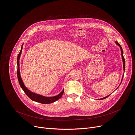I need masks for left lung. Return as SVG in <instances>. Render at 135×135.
<instances>
[{
  "instance_id": "left-lung-1",
  "label": "left lung",
  "mask_w": 135,
  "mask_h": 135,
  "mask_svg": "<svg viewBox=\"0 0 135 135\" xmlns=\"http://www.w3.org/2000/svg\"><path fill=\"white\" fill-rule=\"evenodd\" d=\"M115 43H116V44L117 45H118L120 47V49H121V56H122V61H123V70H124V71H125V59H124V57H123V50H122V47L121 46V45H120V44L117 42V41H115ZM123 75H124V74L123 75V76H122V80L123 79ZM121 82H122V81H121ZM120 84H121V83H120ZM110 95V94H109ZM109 95H107V96H106V97H104V98H101V99H100V100H102V99H105V98H107L108 96Z\"/></svg>"
}]
</instances>
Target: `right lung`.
<instances>
[{
    "mask_svg": "<svg viewBox=\"0 0 135 135\" xmlns=\"http://www.w3.org/2000/svg\"><path fill=\"white\" fill-rule=\"evenodd\" d=\"M23 44L22 45L21 50L20 53H18L17 55V79L18 81L19 82V84L20 85V86L22 89V90L24 91V92L26 93V94L27 95L28 97L31 99L32 100L36 102L40 103L43 104H51L53 102H55L57 100L59 99L61 97L64 92V89L62 90V91L59 94L55 96H54V97H45L44 95H41V94H38L35 93H33L30 91L28 89L26 88V86L25 85L22 79L21 78V75H20V56L22 53V47H23Z\"/></svg>",
    "mask_w": 135,
    "mask_h": 135,
    "instance_id": "obj_1",
    "label": "right lung"
}]
</instances>
